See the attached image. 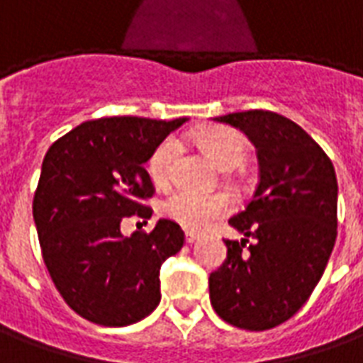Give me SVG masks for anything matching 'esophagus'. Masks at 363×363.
I'll return each instance as SVG.
<instances>
[{"mask_svg": "<svg viewBox=\"0 0 363 363\" xmlns=\"http://www.w3.org/2000/svg\"><path fill=\"white\" fill-rule=\"evenodd\" d=\"M196 239H198V235H196V233H194V231H186V233H184V241H186V243H189V245L194 243Z\"/></svg>", "mask_w": 363, "mask_h": 363, "instance_id": "34e87169", "label": "esophagus"}]
</instances>
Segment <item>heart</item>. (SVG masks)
<instances>
[{
  "mask_svg": "<svg viewBox=\"0 0 363 363\" xmlns=\"http://www.w3.org/2000/svg\"><path fill=\"white\" fill-rule=\"evenodd\" d=\"M196 143L216 165L225 171L239 165L249 150L245 135L233 128L225 126L206 128L196 135ZM177 153H179V145L173 138L163 140L151 151L147 159V174L153 184L165 186L169 182ZM159 210L167 220L179 223L181 228L200 231L208 228L216 218L228 213L231 210V200L223 192L200 194L189 189H177L161 200Z\"/></svg>",
  "mask_w": 363,
  "mask_h": 363,
  "instance_id": "b5f03b06",
  "label": "heart"
}]
</instances>
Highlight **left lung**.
Masks as SVG:
<instances>
[{
  "label": "left lung",
  "instance_id": "1",
  "mask_svg": "<svg viewBox=\"0 0 363 363\" xmlns=\"http://www.w3.org/2000/svg\"><path fill=\"white\" fill-rule=\"evenodd\" d=\"M239 128L257 147L260 181L243 212L229 220L245 239L210 274V301L245 330L286 323L309 299L336 241L335 167L303 128L270 111L213 118Z\"/></svg>",
  "mask_w": 363,
  "mask_h": 363
}]
</instances>
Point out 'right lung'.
Wrapping results in <instances>:
<instances>
[{
  "label": "right lung",
  "mask_w": 363,
  "mask_h": 363,
  "mask_svg": "<svg viewBox=\"0 0 363 363\" xmlns=\"http://www.w3.org/2000/svg\"><path fill=\"white\" fill-rule=\"evenodd\" d=\"M184 122L138 116L89 120L46 151L33 218L52 281L83 319L126 327L161 301L159 270L182 249V229L159 220L150 233L124 237L120 223L130 216L151 218L143 200L155 189L143 163Z\"/></svg>",
  "instance_id": "1"
}]
</instances>
